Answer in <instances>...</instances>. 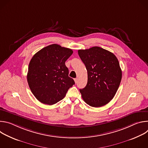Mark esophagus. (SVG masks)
Masks as SVG:
<instances>
[{
  "instance_id": "1",
  "label": "esophagus",
  "mask_w": 148,
  "mask_h": 148,
  "mask_svg": "<svg viewBox=\"0 0 148 148\" xmlns=\"http://www.w3.org/2000/svg\"><path fill=\"white\" fill-rule=\"evenodd\" d=\"M74 81L75 83H77V81H78V79L77 78H74Z\"/></svg>"
}]
</instances>
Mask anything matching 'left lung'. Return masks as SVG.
<instances>
[{
    "instance_id": "obj_1",
    "label": "left lung",
    "mask_w": 148,
    "mask_h": 148,
    "mask_svg": "<svg viewBox=\"0 0 148 148\" xmlns=\"http://www.w3.org/2000/svg\"><path fill=\"white\" fill-rule=\"evenodd\" d=\"M86 67L87 86L79 92L84 101L92 107H101L114 97L122 79V71L116 57L99 47L78 50Z\"/></svg>"
}]
</instances>
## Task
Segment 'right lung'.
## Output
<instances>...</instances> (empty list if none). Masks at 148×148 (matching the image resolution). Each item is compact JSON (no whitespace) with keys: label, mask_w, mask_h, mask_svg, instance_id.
Masks as SVG:
<instances>
[{"label":"right lung","mask_w":148,"mask_h":148,"mask_svg":"<svg viewBox=\"0 0 148 148\" xmlns=\"http://www.w3.org/2000/svg\"><path fill=\"white\" fill-rule=\"evenodd\" d=\"M73 53L70 49L53 44L41 49L31 59L27 79L32 92L41 103H56L75 84L65 64Z\"/></svg>","instance_id":"obj_1"}]
</instances>
